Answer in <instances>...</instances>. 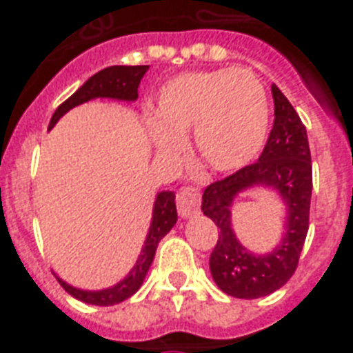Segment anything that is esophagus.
I'll use <instances>...</instances> for the list:
<instances>
[{"label": "esophagus", "mask_w": 353, "mask_h": 353, "mask_svg": "<svg viewBox=\"0 0 353 353\" xmlns=\"http://www.w3.org/2000/svg\"><path fill=\"white\" fill-rule=\"evenodd\" d=\"M199 190L194 187H185L177 192V212L181 218H192L199 212Z\"/></svg>", "instance_id": "obj_1"}]
</instances>
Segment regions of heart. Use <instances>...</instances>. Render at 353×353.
<instances>
[{
	"instance_id": "1",
	"label": "heart",
	"mask_w": 353,
	"mask_h": 353,
	"mask_svg": "<svg viewBox=\"0 0 353 353\" xmlns=\"http://www.w3.org/2000/svg\"><path fill=\"white\" fill-rule=\"evenodd\" d=\"M152 113L148 137L157 154L179 155L183 137L194 130V150L214 172H236L256 159L271 121L262 80L241 68L172 77L157 91Z\"/></svg>"
}]
</instances>
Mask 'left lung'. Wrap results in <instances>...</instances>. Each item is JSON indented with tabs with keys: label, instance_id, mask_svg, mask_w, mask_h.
<instances>
[{
	"label": "left lung",
	"instance_id": "left-lung-1",
	"mask_svg": "<svg viewBox=\"0 0 353 353\" xmlns=\"http://www.w3.org/2000/svg\"><path fill=\"white\" fill-rule=\"evenodd\" d=\"M274 122L256 163L205 188L201 210L214 221L218 243L210 254L216 285L236 299H258L280 290L293 276L306 241L312 201V154L306 126L284 93L271 85ZM265 186L279 192L286 205V229L279 246L265 255L246 249L232 229V203L249 188Z\"/></svg>",
	"mask_w": 353,
	"mask_h": 353
}]
</instances>
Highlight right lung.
Segmentation results:
<instances>
[{"instance_id":"add662e5","label":"right lung","mask_w":353,"mask_h":353,"mask_svg":"<svg viewBox=\"0 0 353 353\" xmlns=\"http://www.w3.org/2000/svg\"><path fill=\"white\" fill-rule=\"evenodd\" d=\"M146 71H148V65H112V68L99 71L91 79L85 80L84 84L80 85L79 90L69 97L68 101L62 102L57 108V112L52 113L51 122H49V130L54 128V124L69 110H73V108L80 106V104H84L88 101H93V99H117V101L124 102L137 101V88ZM176 194L170 192V190H163L155 198L148 234H146V240H144V245L141 249L137 262L132 268V271L121 282L112 285V288L99 291L79 290V288H73L68 282H63L57 274L54 276H57L60 285L68 291L69 295L85 302V304H93V306H113V304H119V302L130 299L143 285L144 276H146L150 265L154 262L159 241L165 238L166 232H170L172 227L176 225Z\"/></svg>"}]
</instances>
